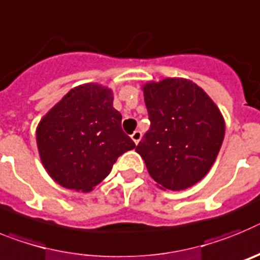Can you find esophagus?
I'll return each mask as SVG.
<instances>
[{"label":"esophagus","instance_id":"1","mask_svg":"<svg viewBox=\"0 0 260 260\" xmlns=\"http://www.w3.org/2000/svg\"><path fill=\"white\" fill-rule=\"evenodd\" d=\"M131 137H132L133 143H135L137 145V144L140 143V140H141V137H143V135H141V132H140V131H135V132H133L132 135H131Z\"/></svg>","mask_w":260,"mask_h":260}]
</instances>
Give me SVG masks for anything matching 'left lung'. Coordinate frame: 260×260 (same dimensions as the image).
<instances>
[{
  "label": "left lung",
  "mask_w": 260,
  "mask_h": 260,
  "mask_svg": "<svg viewBox=\"0 0 260 260\" xmlns=\"http://www.w3.org/2000/svg\"><path fill=\"white\" fill-rule=\"evenodd\" d=\"M150 128L136 146L162 189L193 186L211 170L225 136V121L208 94L186 78L143 86Z\"/></svg>",
  "instance_id": "1"
}]
</instances>
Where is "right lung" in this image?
Masks as SVG:
<instances>
[{
    "label": "right lung",
    "instance_id": "right-lung-1",
    "mask_svg": "<svg viewBox=\"0 0 260 260\" xmlns=\"http://www.w3.org/2000/svg\"><path fill=\"white\" fill-rule=\"evenodd\" d=\"M112 90L99 83L74 87L36 128L40 159L56 183L89 192L107 177L117 157L135 148L121 129Z\"/></svg>",
    "mask_w": 260,
    "mask_h": 260
}]
</instances>
